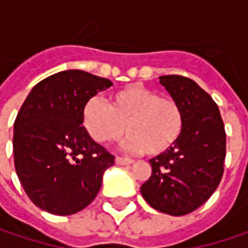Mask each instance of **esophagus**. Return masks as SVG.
Instances as JSON below:
<instances>
[{"label":"esophagus","instance_id":"34e87169","mask_svg":"<svg viewBox=\"0 0 248 248\" xmlns=\"http://www.w3.org/2000/svg\"><path fill=\"white\" fill-rule=\"evenodd\" d=\"M115 161H116L118 165H130V164H133V161L130 158H122V156H116Z\"/></svg>","mask_w":248,"mask_h":248}]
</instances>
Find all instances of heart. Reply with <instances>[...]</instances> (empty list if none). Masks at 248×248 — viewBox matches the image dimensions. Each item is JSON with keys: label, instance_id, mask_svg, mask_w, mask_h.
Wrapping results in <instances>:
<instances>
[{"label": "heart", "instance_id": "1", "mask_svg": "<svg viewBox=\"0 0 248 248\" xmlns=\"http://www.w3.org/2000/svg\"><path fill=\"white\" fill-rule=\"evenodd\" d=\"M185 110L171 96H161L143 84L113 92L108 105L92 97L81 109V124L96 143H109L129 133L124 146L130 152L159 156L179 142L185 129Z\"/></svg>", "mask_w": 248, "mask_h": 248}]
</instances>
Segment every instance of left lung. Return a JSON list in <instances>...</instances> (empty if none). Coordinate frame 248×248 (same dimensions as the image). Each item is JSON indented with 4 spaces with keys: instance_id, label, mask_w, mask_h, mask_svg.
Segmentation results:
<instances>
[{
    "instance_id": "left-lung-1",
    "label": "left lung",
    "mask_w": 248,
    "mask_h": 248,
    "mask_svg": "<svg viewBox=\"0 0 248 248\" xmlns=\"http://www.w3.org/2000/svg\"><path fill=\"white\" fill-rule=\"evenodd\" d=\"M159 78L182 105L186 122L172 149L149 161L152 173L140 192L152 208L185 216L200 208L223 178L225 129L217 103L194 80L178 75Z\"/></svg>"
}]
</instances>
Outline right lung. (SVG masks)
<instances>
[{
  "label": "right lung",
  "instance_id": "obj_1",
  "mask_svg": "<svg viewBox=\"0 0 248 248\" xmlns=\"http://www.w3.org/2000/svg\"><path fill=\"white\" fill-rule=\"evenodd\" d=\"M113 86L109 78L66 70L37 83L14 122V165L38 208L70 216L97 195L115 156L81 124L83 105Z\"/></svg>",
  "mask_w": 248,
  "mask_h": 248
}]
</instances>
